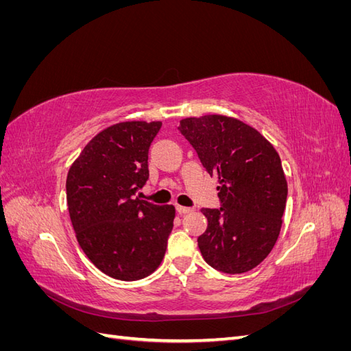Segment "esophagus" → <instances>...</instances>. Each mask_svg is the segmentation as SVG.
I'll use <instances>...</instances> for the list:
<instances>
[{
    "mask_svg": "<svg viewBox=\"0 0 351 351\" xmlns=\"http://www.w3.org/2000/svg\"><path fill=\"white\" fill-rule=\"evenodd\" d=\"M177 212L180 215H186V214H189V212H192L193 210V208H187V206H180V205H177Z\"/></svg>",
    "mask_w": 351,
    "mask_h": 351,
    "instance_id": "obj_1",
    "label": "esophagus"
}]
</instances>
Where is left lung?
Wrapping results in <instances>:
<instances>
[{"instance_id": "8db88e82", "label": "left lung", "mask_w": 351, "mask_h": 351, "mask_svg": "<svg viewBox=\"0 0 351 351\" xmlns=\"http://www.w3.org/2000/svg\"><path fill=\"white\" fill-rule=\"evenodd\" d=\"M178 130L219 178L221 208L202 209V256L226 274L256 268L277 243L289 193L278 152L256 129L226 115L184 119Z\"/></svg>"}]
</instances>
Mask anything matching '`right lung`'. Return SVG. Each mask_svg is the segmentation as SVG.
<instances>
[{
	"instance_id": "1",
	"label": "right lung",
	"mask_w": 351,
	"mask_h": 351,
	"mask_svg": "<svg viewBox=\"0 0 351 351\" xmlns=\"http://www.w3.org/2000/svg\"><path fill=\"white\" fill-rule=\"evenodd\" d=\"M161 121H125L98 133L67 176V205L84 254L121 281L151 275L174 226L173 205L136 197L149 178L147 152Z\"/></svg>"
}]
</instances>
